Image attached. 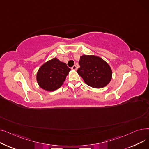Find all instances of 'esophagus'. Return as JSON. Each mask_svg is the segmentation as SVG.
Listing matches in <instances>:
<instances>
[{
    "label": "esophagus",
    "instance_id": "34e87169",
    "mask_svg": "<svg viewBox=\"0 0 149 149\" xmlns=\"http://www.w3.org/2000/svg\"><path fill=\"white\" fill-rule=\"evenodd\" d=\"M71 69H72V70H77V66H76V65H74V66L71 68Z\"/></svg>",
    "mask_w": 149,
    "mask_h": 149
}]
</instances>
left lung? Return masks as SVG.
Instances as JSON below:
<instances>
[{"label": "left lung", "mask_w": 149, "mask_h": 149, "mask_svg": "<svg viewBox=\"0 0 149 149\" xmlns=\"http://www.w3.org/2000/svg\"><path fill=\"white\" fill-rule=\"evenodd\" d=\"M79 65L77 73L83 78L85 83L92 88H104L112 79L110 66L98 56L83 55L80 57Z\"/></svg>", "instance_id": "8db88e82"}]
</instances>
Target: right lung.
<instances>
[{
	"instance_id": "obj_1",
	"label": "right lung",
	"mask_w": 149,
	"mask_h": 149,
	"mask_svg": "<svg viewBox=\"0 0 149 149\" xmlns=\"http://www.w3.org/2000/svg\"><path fill=\"white\" fill-rule=\"evenodd\" d=\"M70 70L65 63L57 58H52L39 68L37 74V83L45 91L57 90L63 84Z\"/></svg>"
}]
</instances>
